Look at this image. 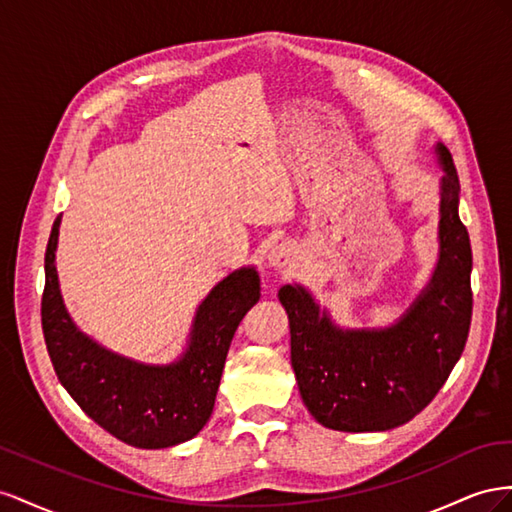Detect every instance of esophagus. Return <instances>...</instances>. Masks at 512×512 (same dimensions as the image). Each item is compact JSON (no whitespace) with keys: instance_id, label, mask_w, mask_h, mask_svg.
Returning <instances> with one entry per match:
<instances>
[{"instance_id":"34e87169","label":"esophagus","mask_w":512,"mask_h":512,"mask_svg":"<svg viewBox=\"0 0 512 512\" xmlns=\"http://www.w3.org/2000/svg\"><path fill=\"white\" fill-rule=\"evenodd\" d=\"M266 261H268V266L274 268V270H287L291 266H296V261H298L296 246L289 244V242L276 244L268 251Z\"/></svg>"}]
</instances>
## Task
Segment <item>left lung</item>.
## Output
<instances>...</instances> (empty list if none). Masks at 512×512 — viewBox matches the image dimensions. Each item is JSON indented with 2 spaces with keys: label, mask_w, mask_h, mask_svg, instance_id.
<instances>
[{
  "label": "left lung",
  "mask_w": 512,
  "mask_h": 512,
  "mask_svg": "<svg viewBox=\"0 0 512 512\" xmlns=\"http://www.w3.org/2000/svg\"><path fill=\"white\" fill-rule=\"evenodd\" d=\"M440 182V259L431 281L397 324L339 328L309 289L283 285L291 367L302 401L328 429L388 431L433 401L463 354L472 321V246L459 218V178L450 152L435 145Z\"/></svg>",
  "instance_id": "8db88e82"
}]
</instances>
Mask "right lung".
I'll use <instances>...</instances> for the list:
<instances>
[{
    "label": "right lung",
    "mask_w": 512,
    "mask_h": 512,
    "mask_svg": "<svg viewBox=\"0 0 512 512\" xmlns=\"http://www.w3.org/2000/svg\"><path fill=\"white\" fill-rule=\"evenodd\" d=\"M60 223L57 216L47 244L40 309L57 379L96 425L128 446L156 450L193 440L212 416L233 334L259 300L257 270H233L212 287L178 360L145 364L109 352L70 319L55 268Z\"/></svg>",
    "instance_id": "add662e5"
}]
</instances>
